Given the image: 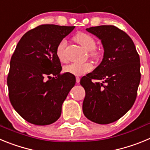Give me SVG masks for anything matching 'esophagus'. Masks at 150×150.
<instances>
[{
    "label": "esophagus",
    "mask_w": 150,
    "mask_h": 150,
    "mask_svg": "<svg viewBox=\"0 0 150 150\" xmlns=\"http://www.w3.org/2000/svg\"><path fill=\"white\" fill-rule=\"evenodd\" d=\"M79 81H80V78L78 77V76H76V83H79Z\"/></svg>",
    "instance_id": "34e87169"
}]
</instances>
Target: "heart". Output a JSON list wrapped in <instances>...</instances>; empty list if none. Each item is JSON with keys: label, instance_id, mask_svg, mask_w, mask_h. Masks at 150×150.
<instances>
[{"label": "heart", "instance_id": "1", "mask_svg": "<svg viewBox=\"0 0 150 150\" xmlns=\"http://www.w3.org/2000/svg\"><path fill=\"white\" fill-rule=\"evenodd\" d=\"M75 40L81 45L82 47L87 51H89V56L94 59L98 58L100 55V51L96 48V40L93 36L87 33L80 32L75 36ZM67 40L62 39L58 43L56 47V55L61 62H64L67 60L66 57V47ZM92 69V64L91 63H72L64 67V71L67 74H72L74 76H83L87 74Z\"/></svg>", "mask_w": 150, "mask_h": 150}]
</instances>
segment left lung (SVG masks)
<instances>
[{
	"instance_id": "obj_1",
	"label": "left lung",
	"mask_w": 150,
	"mask_h": 150,
	"mask_svg": "<svg viewBox=\"0 0 150 150\" xmlns=\"http://www.w3.org/2000/svg\"><path fill=\"white\" fill-rule=\"evenodd\" d=\"M86 30L101 40L104 53L101 63L80 79L86 91L83 111L93 122L109 124L124 116L136 100L141 76L140 57L132 38L116 26Z\"/></svg>"
}]
</instances>
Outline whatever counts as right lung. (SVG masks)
Listing matches in <instances>:
<instances>
[{
	"mask_svg": "<svg viewBox=\"0 0 150 150\" xmlns=\"http://www.w3.org/2000/svg\"><path fill=\"white\" fill-rule=\"evenodd\" d=\"M75 26L41 25L22 36L10 60L7 86L10 103L24 120L46 125L59 120L62 106L76 83L61 74L58 43Z\"/></svg>",
	"mask_w": 150,
	"mask_h": 150,
	"instance_id": "right-lung-1",
	"label": "right lung"
}]
</instances>
